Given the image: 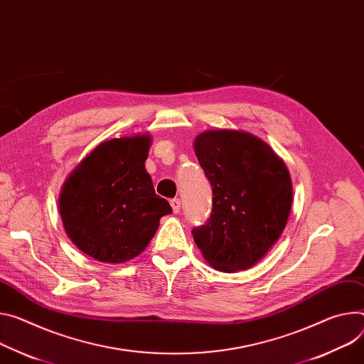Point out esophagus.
Here are the masks:
<instances>
[{
	"label": "esophagus",
	"mask_w": 364,
	"mask_h": 364,
	"mask_svg": "<svg viewBox=\"0 0 364 364\" xmlns=\"http://www.w3.org/2000/svg\"><path fill=\"white\" fill-rule=\"evenodd\" d=\"M170 205H171L174 213H178V212H180V209H181V202H180V199H173V200H170Z\"/></svg>",
	"instance_id": "esophagus-1"
}]
</instances>
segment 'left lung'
I'll list each match as a JSON object with an SVG mask.
<instances>
[{
	"label": "left lung",
	"mask_w": 364,
	"mask_h": 364,
	"mask_svg": "<svg viewBox=\"0 0 364 364\" xmlns=\"http://www.w3.org/2000/svg\"><path fill=\"white\" fill-rule=\"evenodd\" d=\"M194 151L213 197L210 218L191 229L193 240L213 269H250L287 223L293 193L286 165L266 142L238 130L203 132Z\"/></svg>",
	"instance_id": "1"
}]
</instances>
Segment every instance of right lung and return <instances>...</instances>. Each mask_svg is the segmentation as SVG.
Here are the masks:
<instances>
[{
    "label": "right lung",
    "mask_w": 364,
    "mask_h": 364,
    "mask_svg": "<svg viewBox=\"0 0 364 364\" xmlns=\"http://www.w3.org/2000/svg\"><path fill=\"white\" fill-rule=\"evenodd\" d=\"M151 138L110 139L87 155L65 181L59 213L78 250L102 262H124L149 244L173 212L145 170Z\"/></svg>",
    "instance_id": "add662e5"
}]
</instances>
